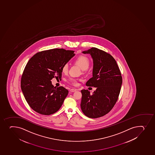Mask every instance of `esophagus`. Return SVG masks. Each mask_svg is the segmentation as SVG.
I'll return each mask as SVG.
<instances>
[{
  "instance_id": "1",
  "label": "esophagus",
  "mask_w": 155,
  "mask_h": 155,
  "mask_svg": "<svg viewBox=\"0 0 155 155\" xmlns=\"http://www.w3.org/2000/svg\"><path fill=\"white\" fill-rule=\"evenodd\" d=\"M76 89H74V88H72V89H71L70 91L71 92H75V91H76Z\"/></svg>"
}]
</instances>
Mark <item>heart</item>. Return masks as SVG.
Wrapping results in <instances>:
<instances>
[{
    "instance_id": "heart-1",
    "label": "heart",
    "mask_w": 155,
    "mask_h": 155,
    "mask_svg": "<svg viewBox=\"0 0 155 155\" xmlns=\"http://www.w3.org/2000/svg\"><path fill=\"white\" fill-rule=\"evenodd\" d=\"M74 62L75 64L79 65L82 70H85L87 69L90 65L89 59L86 56H83V55H80V56H78L74 60ZM68 68H69V66L67 64H64L62 66V69H61L62 73L64 74L67 73L68 71ZM68 81L69 83H72L74 85H77L78 83L77 80L74 78L69 79Z\"/></svg>"
}]
</instances>
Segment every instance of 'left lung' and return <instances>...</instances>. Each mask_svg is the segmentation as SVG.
Instances as JSON below:
<instances>
[{"label":"left lung","mask_w":155,"mask_h":155,"mask_svg":"<svg viewBox=\"0 0 155 155\" xmlns=\"http://www.w3.org/2000/svg\"><path fill=\"white\" fill-rule=\"evenodd\" d=\"M84 54H90L93 59V77L86 85L94 86L96 90L91 94L82 90L81 108L90 118L100 117L108 114L117 102L120 94L122 77L116 61L105 51L93 47Z\"/></svg>","instance_id":"obj_1"}]
</instances>
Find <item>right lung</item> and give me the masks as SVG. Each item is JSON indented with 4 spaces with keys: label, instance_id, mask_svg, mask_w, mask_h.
<instances>
[{
    "label": "right lung",
    "instance_id": "add662e5",
    "mask_svg": "<svg viewBox=\"0 0 155 155\" xmlns=\"http://www.w3.org/2000/svg\"><path fill=\"white\" fill-rule=\"evenodd\" d=\"M74 51L53 49L34 55L26 65L21 77V87L26 101L38 114H54L62 106L69 91L54 87L51 80L61 78L62 67L75 54Z\"/></svg>",
    "mask_w": 155,
    "mask_h": 155
}]
</instances>
